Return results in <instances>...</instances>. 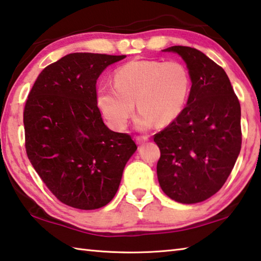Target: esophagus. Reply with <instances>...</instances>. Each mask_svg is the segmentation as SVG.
<instances>
[{
  "instance_id": "34e87169",
  "label": "esophagus",
  "mask_w": 261,
  "mask_h": 261,
  "mask_svg": "<svg viewBox=\"0 0 261 261\" xmlns=\"http://www.w3.org/2000/svg\"><path fill=\"white\" fill-rule=\"evenodd\" d=\"M135 140H136V143H138V144H142L144 142H147V141L149 140V138H148V136H145V135H143V136H136Z\"/></svg>"
}]
</instances>
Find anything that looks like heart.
I'll return each mask as SVG.
<instances>
[{
    "label": "heart",
    "instance_id": "obj_1",
    "mask_svg": "<svg viewBox=\"0 0 261 261\" xmlns=\"http://www.w3.org/2000/svg\"><path fill=\"white\" fill-rule=\"evenodd\" d=\"M113 85L100 84L96 88V104L113 129H123L135 110L136 123L148 128L156 121L168 125L184 111L191 89L188 68L180 62L132 61L119 66Z\"/></svg>",
    "mask_w": 261,
    "mask_h": 261
}]
</instances>
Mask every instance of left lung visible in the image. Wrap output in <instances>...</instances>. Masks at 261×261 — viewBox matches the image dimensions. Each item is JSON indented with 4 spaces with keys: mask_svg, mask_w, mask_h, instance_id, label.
<instances>
[{
    "mask_svg": "<svg viewBox=\"0 0 261 261\" xmlns=\"http://www.w3.org/2000/svg\"><path fill=\"white\" fill-rule=\"evenodd\" d=\"M163 51L184 58L191 89L180 116L153 136L158 181L175 202L199 203L221 189L240 154V100L225 70L202 51L184 45Z\"/></svg>",
    "mask_w": 261,
    "mask_h": 261,
    "instance_id": "1",
    "label": "left lung"
}]
</instances>
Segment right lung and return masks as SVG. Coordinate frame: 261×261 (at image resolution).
Returning a JSON list of instances; mask_svg holds the SVG:
<instances>
[{
    "label": "right lung",
    "mask_w": 261,
    "mask_h": 261,
    "mask_svg": "<svg viewBox=\"0 0 261 261\" xmlns=\"http://www.w3.org/2000/svg\"><path fill=\"white\" fill-rule=\"evenodd\" d=\"M125 57L66 55L40 73L27 97V157L55 197L71 207L95 210L111 202L138 149L130 135L104 125L95 97L100 73Z\"/></svg>",
    "instance_id": "add662e5"
}]
</instances>
